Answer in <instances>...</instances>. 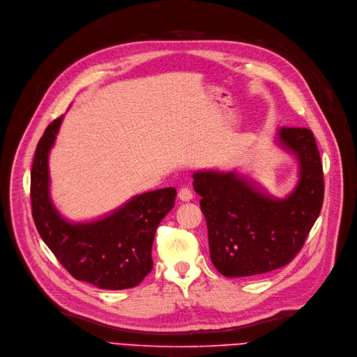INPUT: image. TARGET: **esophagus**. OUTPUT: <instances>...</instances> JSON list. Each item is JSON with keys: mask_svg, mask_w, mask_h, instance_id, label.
I'll return each mask as SVG.
<instances>
[{"mask_svg": "<svg viewBox=\"0 0 357 357\" xmlns=\"http://www.w3.org/2000/svg\"><path fill=\"white\" fill-rule=\"evenodd\" d=\"M178 199H180L181 202H190V200L193 199V193H192L190 188L183 187L181 190L178 192Z\"/></svg>", "mask_w": 357, "mask_h": 357, "instance_id": "1", "label": "esophagus"}]
</instances>
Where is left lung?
Here are the masks:
<instances>
[{"label": "left lung", "instance_id": "left-lung-1", "mask_svg": "<svg viewBox=\"0 0 357 357\" xmlns=\"http://www.w3.org/2000/svg\"><path fill=\"white\" fill-rule=\"evenodd\" d=\"M275 144L296 158L297 183L284 197L268 193L239 170H199L193 188L202 197L212 264L229 278L255 277L287 265L303 248L324 199L323 165L307 128H280Z\"/></svg>", "mask_w": 357, "mask_h": 357}]
</instances>
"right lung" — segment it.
<instances>
[{"label":"right lung","mask_w":357,"mask_h":357,"mask_svg":"<svg viewBox=\"0 0 357 357\" xmlns=\"http://www.w3.org/2000/svg\"><path fill=\"white\" fill-rule=\"evenodd\" d=\"M63 115L40 138L31 169L33 219L43 242L69 274L100 289L137 287L153 269L151 248L160 222L174 207L176 188L137 195L93 220L73 222L50 197L49 155Z\"/></svg>","instance_id":"1"}]
</instances>
